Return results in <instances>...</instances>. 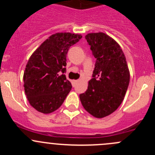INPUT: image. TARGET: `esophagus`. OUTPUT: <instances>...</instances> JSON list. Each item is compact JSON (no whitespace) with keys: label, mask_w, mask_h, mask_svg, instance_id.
<instances>
[{"label":"esophagus","mask_w":155,"mask_h":155,"mask_svg":"<svg viewBox=\"0 0 155 155\" xmlns=\"http://www.w3.org/2000/svg\"><path fill=\"white\" fill-rule=\"evenodd\" d=\"M78 82H79V80H73V86H75V85H76V84L78 83Z\"/></svg>","instance_id":"esophagus-1"}]
</instances>
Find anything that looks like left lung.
Returning a JSON list of instances; mask_svg holds the SVG:
<instances>
[{
    "mask_svg": "<svg viewBox=\"0 0 155 155\" xmlns=\"http://www.w3.org/2000/svg\"><path fill=\"white\" fill-rule=\"evenodd\" d=\"M96 58L92 79L86 91L79 95L84 109L101 118L115 112L124 100L130 82V71L121 46L104 33L85 36Z\"/></svg>",
    "mask_w": 155,
    "mask_h": 155,
    "instance_id": "8db88e82",
    "label": "left lung"
}]
</instances>
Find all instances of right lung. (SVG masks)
I'll list each match as a JSON object with an SVG mask.
<instances>
[{
    "label": "right lung",
    "instance_id": "1",
    "mask_svg": "<svg viewBox=\"0 0 155 155\" xmlns=\"http://www.w3.org/2000/svg\"><path fill=\"white\" fill-rule=\"evenodd\" d=\"M82 36L56 33L45 40L30 57L24 72V87L29 104L36 110L48 114L57 110L72 88L66 72L69 48Z\"/></svg>",
    "mask_w": 155,
    "mask_h": 155
}]
</instances>
